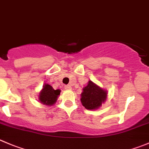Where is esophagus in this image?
I'll list each match as a JSON object with an SVG mask.
<instances>
[{
	"instance_id": "34e87169",
	"label": "esophagus",
	"mask_w": 149,
	"mask_h": 149,
	"mask_svg": "<svg viewBox=\"0 0 149 149\" xmlns=\"http://www.w3.org/2000/svg\"><path fill=\"white\" fill-rule=\"evenodd\" d=\"M64 88L65 89H71V86H70V85H65V86H64Z\"/></svg>"
}]
</instances>
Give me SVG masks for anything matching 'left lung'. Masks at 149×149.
Listing matches in <instances>:
<instances>
[{"label":"left lung","instance_id":"1","mask_svg":"<svg viewBox=\"0 0 149 149\" xmlns=\"http://www.w3.org/2000/svg\"><path fill=\"white\" fill-rule=\"evenodd\" d=\"M82 89L81 102L86 109H98L106 100L108 91L100 87L92 81H89L87 85Z\"/></svg>","mask_w":149,"mask_h":149}]
</instances>
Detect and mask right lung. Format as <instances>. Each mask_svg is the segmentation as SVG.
Wrapping results in <instances>:
<instances>
[{"label": "right lung", "instance_id": "right-lung-1", "mask_svg": "<svg viewBox=\"0 0 149 149\" xmlns=\"http://www.w3.org/2000/svg\"><path fill=\"white\" fill-rule=\"evenodd\" d=\"M60 89L54 90L51 85L45 84L38 95V101L44 105L52 106L57 100L58 96L60 95Z\"/></svg>", "mask_w": 149, "mask_h": 149}]
</instances>
